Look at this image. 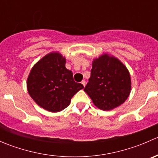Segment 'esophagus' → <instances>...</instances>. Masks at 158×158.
I'll list each match as a JSON object with an SVG mask.
<instances>
[{
    "mask_svg": "<svg viewBox=\"0 0 158 158\" xmlns=\"http://www.w3.org/2000/svg\"><path fill=\"white\" fill-rule=\"evenodd\" d=\"M81 83H82V85H83V86H85V84H86V82H85V80H82V82H81Z\"/></svg>",
    "mask_w": 158,
    "mask_h": 158,
    "instance_id": "34e87169",
    "label": "esophagus"
}]
</instances>
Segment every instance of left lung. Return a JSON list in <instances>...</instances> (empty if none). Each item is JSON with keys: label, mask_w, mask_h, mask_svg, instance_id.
Returning <instances> with one entry per match:
<instances>
[{"label": "left lung", "mask_w": 158, "mask_h": 158, "mask_svg": "<svg viewBox=\"0 0 158 158\" xmlns=\"http://www.w3.org/2000/svg\"><path fill=\"white\" fill-rule=\"evenodd\" d=\"M92 69L84 91L93 104L103 111H109L123 104L131 89L128 68L117 57L103 53L92 60Z\"/></svg>", "instance_id": "obj_1"}]
</instances>
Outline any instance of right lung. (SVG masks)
I'll use <instances>...</instances> for the list:
<instances>
[{"label": "right lung", "instance_id": "right-lung-1", "mask_svg": "<svg viewBox=\"0 0 158 158\" xmlns=\"http://www.w3.org/2000/svg\"><path fill=\"white\" fill-rule=\"evenodd\" d=\"M66 63V57L52 51L35 63L27 77V88L30 97L40 107L50 112L66 109L73 95L84 88L75 82Z\"/></svg>", "mask_w": 158, "mask_h": 158}]
</instances>
